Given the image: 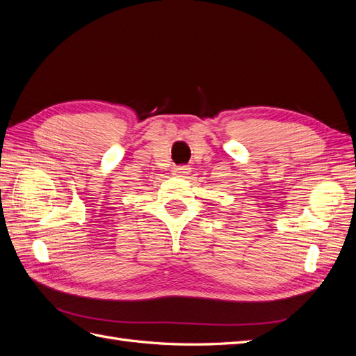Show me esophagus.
I'll use <instances>...</instances> for the list:
<instances>
[{
    "instance_id": "obj_1",
    "label": "esophagus",
    "mask_w": 356,
    "mask_h": 356,
    "mask_svg": "<svg viewBox=\"0 0 356 356\" xmlns=\"http://www.w3.org/2000/svg\"><path fill=\"white\" fill-rule=\"evenodd\" d=\"M188 172H190V168L187 165H181V166H177L174 169V175H177V177H186V175H188Z\"/></svg>"
}]
</instances>
